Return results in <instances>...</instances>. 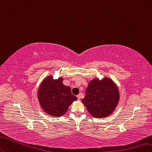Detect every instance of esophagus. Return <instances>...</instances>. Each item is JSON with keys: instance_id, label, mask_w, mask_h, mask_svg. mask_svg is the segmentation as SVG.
<instances>
[{"instance_id": "obj_1", "label": "esophagus", "mask_w": 152, "mask_h": 152, "mask_svg": "<svg viewBox=\"0 0 152 152\" xmlns=\"http://www.w3.org/2000/svg\"><path fill=\"white\" fill-rule=\"evenodd\" d=\"M77 99L80 100L81 99V95H80H80H77Z\"/></svg>"}]
</instances>
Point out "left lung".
Returning a JSON list of instances; mask_svg holds the SVG:
<instances>
[{
	"instance_id": "8db88e82",
	"label": "left lung",
	"mask_w": 152,
	"mask_h": 152,
	"mask_svg": "<svg viewBox=\"0 0 152 152\" xmlns=\"http://www.w3.org/2000/svg\"><path fill=\"white\" fill-rule=\"evenodd\" d=\"M81 102L91 115L97 118L110 115L118 104L119 90L114 82L108 77L102 80L91 81Z\"/></svg>"
}]
</instances>
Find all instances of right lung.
<instances>
[{"instance_id":"add662e5","label":"right lung","mask_w":152,"mask_h":152,"mask_svg":"<svg viewBox=\"0 0 152 152\" xmlns=\"http://www.w3.org/2000/svg\"><path fill=\"white\" fill-rule=\"evenodd\" d=\"M63 78L53 80L52 76L46 77L39 88L38 99L40 106L47 114L62 116L69 105L77 99L71 93V88L62 83Z\"/></svg>"}]
</instances>
